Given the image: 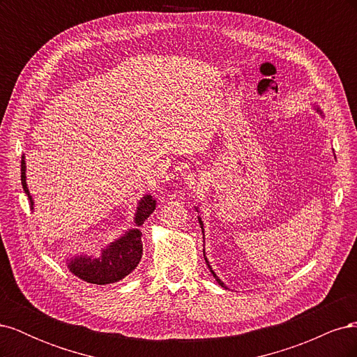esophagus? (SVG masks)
I'll return each instance as SVG.
<instances>
[{"mask_svg": "<svg viewBox=\"0 0 357 357\" xmlns=\"http://www.w3.org/2000/svg\"><path fill=\"white\" fill-rule=\"evenodd\" d=\"M198 180H199V174H189V176L186 177V183H188L189 186L197 185Z\"/></svg>", "mask_w": 357, "mask_h": 357, "instance_id": "obj_1", "label": "esophagus"}]
</instances>
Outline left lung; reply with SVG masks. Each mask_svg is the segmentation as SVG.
<instances>
[{
  "instance_id": "left-lung-1",
  "label": "left lung",
  "mask_w": 357,
  "mask_h": 357,
  "mask_svg": "<svg viewBox=\"0 0 357 357\" xmlns=\"http://www.w3.org/2000/svg\"><path fill=\"white\" fill-rule=\"evenodd\" d=\"M317 112H319V113H321V112H320V110H319V109H317ZM197 210H198V208H197ZM198 219H199V225H201V229H202V234H204V226H202V222H201V218H198ZM204 257H205V255H204ZM205 262H207V265H208V261H207V257H205ZM208 268H210V271H211V274H213V277H214V278H215V282H218V283H219V284H220V286H222V287H225V289H228V287H226V286H225V284H223V282H222V280H220V278H219V277H218V275H215V273H214V271H213V269H211V266H210V265H208Z\"/></svg>"
}]
</instances>
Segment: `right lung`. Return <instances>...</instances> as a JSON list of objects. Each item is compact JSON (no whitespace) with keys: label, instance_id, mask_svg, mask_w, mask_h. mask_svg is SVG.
<instances>
[{"label":"right lung","instance_id":"obj_1","mask_svg":"<svg viewBox=\"0 0 357 357\" xmlns=\"http://www.w3.org/2000/svg\"><path fill=\"white\" fill-rule=\"evenodd\" d=\"M20 180H22V186L28 195L31 208L34 210V201H32L26 186L25 156H22V162H20ZM155 208L156 201L152 198V195H144L139 199L135 211V228L126 231L121 238L102 248L100 257L80 255L70 259V271L92 284L116 283L119 280L125 278L128 274H131L143 256V234L138 229V226H142L146 222V219L155 211Z\"/></svg>","mask_w":357,"mask_h":357}]
</instances>
